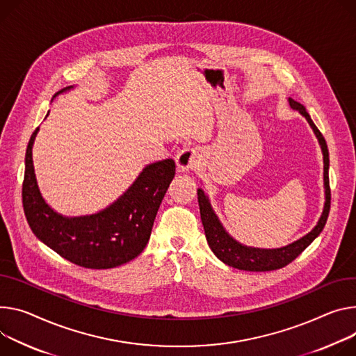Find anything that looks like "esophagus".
I'll use <instances>...</instances> for the list:
<instances>
[{
  "instance_id": "obj_1",
  "label": "esophagus",
  "mask_w": 356,
  "mask_h": 356,
  "mask_svg": "<svg viewBox=\"0 0 356 356\" xmlns=\"http://www.w3.org/2000/svg\"><path fill=\"white\" fill-rule=\"evenodd\" d=\"M176 163L181 172L195 168L199 163V152L193 147L183 149L176 157Z\"/></svg>"
}]
</instances>
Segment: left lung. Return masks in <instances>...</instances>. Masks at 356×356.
Listing matches in <instances>:
<instances>
[{"label":"left lung","instance_id":"left-lung-1","mask_svg":"<svg viewBox=\"0 0 356 356\" xmlns=\"http://www.w3.org/2000/svg\"><path fill=\"white\" fill-rule=\"evenodd\" d=\"M289 105L291 108H294L298 111L311 127L314 129V132L319 140L322 153H324V183H325V206L324 211H322V216L318 221V224L314 227L311 233L300 238L298 241L289 244L282 248L277 250H260V248H251V247H244L240 243H237L234 238H232L225 230L222 229V225L220 224L217 216L214 214L207 197L204 196V193L202 188L197 190V199H199V206H200V216L202 221L204 225V233L207 243L211 248V251L216 254L217 258L227 264L230 267L238 268V270H245V271H273L288 266L291 261H294L296 258L319 236V233L324 230L325 222L328 220L330 209H331V187H330V176H328V169H330V153H328V146L327 142L319 132V129L315 126L312 122L311 116L305 111V108L298 104L297 101L289 98Z\"/></svg>","mask_w":356,"mask_h":356}]
</instances>
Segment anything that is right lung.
Segmentation results:
<instances>
[{"label":"right lung","mask_w":356,"mask_h":356,"mask_svg":"<svg viewBox=\"0 0 356 356\" xmlns=\"http://www.w3.org/2000/svg\"><path fill=\"white\" fill-rule=\"evenodd\" d=\"M55 93V96L63 90ZM32 134L25 153L22 206L29 227L44 244L65 260L93 270H105L134 260L146 247L153 221L175 177L173 159L156 161L143 169L124 195L106 210L68 218L55 213L42 199L32 166Z\"/></svg>","instance_id":"1"}]
</instances>
